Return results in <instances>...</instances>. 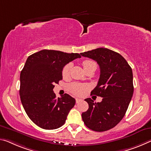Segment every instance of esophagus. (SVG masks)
Here are the masks:
<instances>
[{
    "instance_id": "esophagus-1",
    "label": "esophagus",
    "mask_w": 151,
    "mask_h": 151,
    "mask_svg": "<svg viewBox=\"0 0 151 151\" xmlns=\"http://www.w3.org/2000/svg\"><path fill=\"white\" fill-rule=\"evenodd\" d=\"M82 101L81 99H78V98H76V104H78V103H79L80 101Z\"/></svg>"
}]
</instances>
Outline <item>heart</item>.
<instances>
[{"instance_id":"heart-1","label":"heart","mask_w":151,"mask_h":151,"mask_svg":"<svg viewBox=\"0 0 151 151\" xmlns=\"http://www.w3.org/2000/svg\"><path fill=\"white\" fill-rule=\"evenodd\" d=\"M83 66L85 72L89 69H94L95 70L97 68V63L91 60H85L83 62ZM72 64L70 63L67 64L64 66L62 71V75L64 78H68L70 76V69ZM68 91L72 94L76 95V96H83L86 91L89 88V86L86 84H81V83H74L68 85Z\"/></svg>"}]
</instances>
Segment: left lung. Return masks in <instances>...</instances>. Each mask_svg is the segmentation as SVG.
<instances>
[{"label":"left lung","instance_id":"left-lung-1","mask_svg":"<svg viewBox=\"0 0 151 151\" xmlns=\"http://www.w3.org/2000/svg\"><path fill=\"white\" fill-rule=\"evenodd\" d=\"M81 54L99 64V79L91 93L103 97L99 103L91 98L85 99L88 109L82 114L83 120L93 131L110 130L125 116L132 97V70L122 55L109 49L99 47Z\"/></svg>","mask_w":151,"mask_h":151}]
</instances>
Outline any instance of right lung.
<instances>
[{"label": "right lung", "mask_w": 151, "mask_h": 151, "mask_svg": "<svg viewBox=\"0 0 151 151\" xmlns=\"http://www.w3.org/2000/svg\"><path fill=\"white\" fill-rule=\"evenodd\" d=\"M81 57L77 53L43 50L27 58L21 72L19 95L26 114L39 127L54 130L65 123L75 99L66 93L56 98L53 88L63 79V67Z\"/></svg>", "instance_id": "add662e5"}]
</instances>
